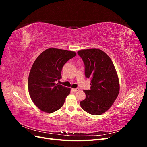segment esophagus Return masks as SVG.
Masks as SVG:
<instances>
[{"label":"esophagus","instance_id":"34e87169","mask_svg":"<svg viewBox=\"0 0 147 147\" xmlns=\"http://www.w3.org/2000/svg\"><path fill=\"white\" fill-rule=\"evenodd\" d=\"M72 90L74 92H77L79 91V88H75V89H72Z\"/></svg>","mask_w":147,"mask_h":147}]
</instances>
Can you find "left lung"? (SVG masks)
<instances>
[{"instance_id": "8db88e82", "label": "left lung", "mask_w": 147, "mask_h": 147, "mask_svg": "<svg viewBox=\"0 0 147 147\" xmlns=\"http://www.w3.org/2000/svg\"><path fill=\"white\" fill-rule=\"evenodd\" d=\"M84 64L85 77L90 79V90L83 91L86 99L81 107L91 115H99L108 110L119 94V83L112 61L99 49L90 48L77 52Z\"/></svg>"}]
</instances>
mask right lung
<instances>
[{"mask_svg":"<svg viewBox=\"0 0 147 147\" xmlns=\"http://www.w3.org/2000/svg\"><path fill=\"white\" fill-rule=\"evenodd\" d=\"M76 55L74 51L50 48L35 59L28 78V90L31 99L37 107L53 113L63 105L70 88L56 83L61 78L64 65Z\"/></svg>","mask_w":147,"mask_h":147,"instance_id":"add662e5","label":"right lung"}]
</instances>
